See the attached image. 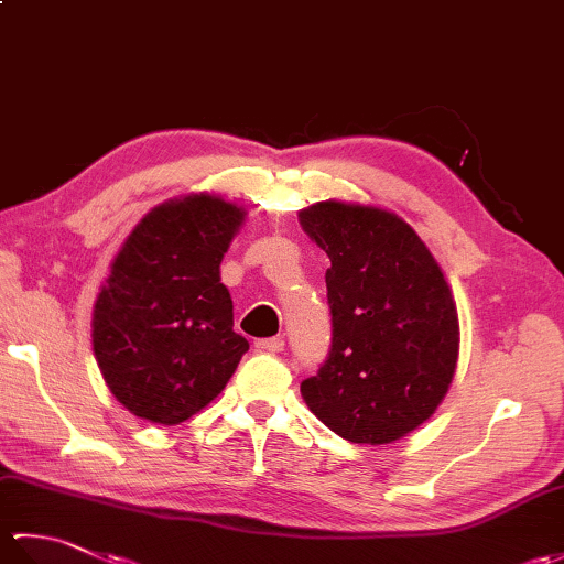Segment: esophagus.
<instances>
[{
  "label": "esophagus",
  "mask_w": 564,
  "mask_h": 564,
  "mask_svg": "<svg viewBox=\"0 0 564 564\" xmlns=\"http://www.w3.org/2000/svg\"><path fill=\"white\" fill-rule=\"evenodd\" d=\"M259 351H267V354H281L283 351V339L281 337H271V339H259L257 344Z\"/></svg>",
  "instance_id": "1"
}]
</instances>
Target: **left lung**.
<instances>
[{"label":"left lung","mask_w":564,"mask_h":564,"mask_svg":"<svg viewBox=\"0 0 564 564\" xmlns=\"http://www.w3.org/2000/svg\"><path fill=\"white\" fill-rule=\"evenodd\" d=\"M297 220L332 261V349L301 382L303 400L346 441H400L436 412L455 376L460 325L446 275L398 213L322 200Z\"/></svg>","instance_id":"1"}]
</instances>
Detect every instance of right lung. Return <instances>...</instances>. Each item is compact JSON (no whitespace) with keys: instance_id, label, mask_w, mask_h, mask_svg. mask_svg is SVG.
<instances>
[{"instance_id":"add662e5","label":"right lung","mask_w":564,"mask_h":564,"mask_svg":"<svg viewBox=\"0 0 564 564\" xmlns=\"http://www.w3.org/2000/svg\"><path fill=\"white\" fill-rule=\"evenodd\" d=\"M245 215L206 191L172 198L118 249L94 303L91 344L106 386L130 414L162 426L186 422L218 398L249 349L220 283Z\"/></svg>"}]
</instances>
